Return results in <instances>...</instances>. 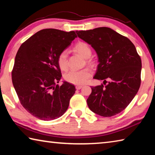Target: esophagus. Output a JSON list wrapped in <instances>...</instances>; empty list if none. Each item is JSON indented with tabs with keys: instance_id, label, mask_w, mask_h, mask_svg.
<instances>
[{
	"instance_id": "obj_1",
	"label": "esophagus",
	"mask_w": 155,
	"mask_h": 155,
	"mask_svg": "<svg viewBox=\"0 0 155 155\" xmlns=\"http://www.w3.org/2000/svg\"><path fill=\"white\" fill-rule=\"evenodd\" d=\"M82 87H83V86H82V85H77V86H76V89H77V90H81V88H82Z\"/></svg>"
}]
</instances>
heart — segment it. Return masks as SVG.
Instances as JSON below:
<instances>
[{"instance_id": "obj_1", "label": "heart", "mask_w": 155, "mask_h": 155, "mask_svg": "<svg viewBox=\"0 0 155 155\" xmlns=\"http://www.w3.org/2000/svg\"><path fill=\"white\" fill-rule=\"evenodd\" d=\"M75 51L85 59L90 58L91 54V50L87 44L79 42L75 46ZM59 67L62 70H65L68 68L67 51H64L59 54L57 58ZM91 77V71L87 68L83 70H72L66 72L64 78L67 82L74 85H82L85 83Z\"/></svg>"}]
</instances>
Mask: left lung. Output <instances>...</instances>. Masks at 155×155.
<instances>
[{"instance_id":"1","label":"left lung","mask_w":155,"mask_h":155,"mask_svg":"<svg viewBox=\"0 0 155 155\" xmlns=\"http://www.w3.org/2000/svg\"><path fill=\"white\" fill-rule=\"evenodd\" d=\"M78 37L90 44L98 57L94 78L110 81L91 87L87 100L91 111L103 117L120 114L134 98L141 84V60L127 37L108 27L77 31Z\"/></svg>"}]
</instances>
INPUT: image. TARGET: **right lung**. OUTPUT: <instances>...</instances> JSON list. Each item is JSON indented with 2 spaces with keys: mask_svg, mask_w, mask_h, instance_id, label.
Returning a JSON list of instances; mask_svg holds the SVG:
<instances>
[{
  "mask_svg": "<svg viewBox=\"0 0 155 155\" xmlns=\"http://www.w3.org/2000/svg\"><path fill=\"white\" fill-rule=\"evenodd\" d=\"M75 31L46 28L26 40L15 55L12 83L20 103L37 118L48 121L66 111L75 93L74 85L61 78L59 54L77 38Z\"/></svg>",
  "mask_w": 155,
  "mask_h": 155,
  "instance_id": "obj_1",
  "label": "right lung"
}]
</instances>
